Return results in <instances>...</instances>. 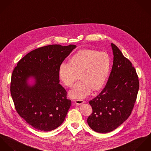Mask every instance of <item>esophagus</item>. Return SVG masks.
Segmentation results:
<instances>
[{
    "mask_svg": "<svg viewBox=\"0 0 151 151\" xmlns=\"http://www.w3.org/2000/svg\"><path fill=\"white\" fill-rule=\"evenodd\" d=\"M75 102L76 103V104H77L78 105H81L84 103V101L83 100H77L75 101Z\"/></svg>",
    "mask_w": 151,
    "mask_h": 151,
    "instance_id": "1",
    "label": "esophagus"
}]
</instances>
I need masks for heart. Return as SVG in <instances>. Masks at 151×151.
<instances>
[{
  "label": "heart",
  "mask_w": 151,
  "mask_h": 151,
  "mask_svg": "<svg viewBox=\"0 0 151 151\" xmlns=\"http://www.w3.org/2000/svg\"><path fill=\"white\" fill-rule=\"evenodd\" d=\"M111 68V59L104 51L81 49L70 58L69 63H62L58 68L60 80L70 87L78 79L79 81L69 91L70 98L81 100L93 91H98L105 83Z\"/></svg>",
  "instance_id": "heart-1"
}]
</instances>
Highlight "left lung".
<instances>
[{
	"label": "left lung",
	"instance_id": "left-lung-1",
	"mask_svg": "<svg viewBox=\"0 0 151 151\" xmlns=\"http://www.w3.org/2000/svg\"><path fill=\"white\" fill-rule=\"evenodd\" d=\"M114 61L106 86L89 101L93 109L87 123L94 132L107 133L127 119L134 107L139 89L136 70L116 45H111Z\"/></svg>",
	"mask_w": 151,
	"mask_h": 151
}]
</instances>
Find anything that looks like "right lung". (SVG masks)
Segmentation results:
<instances>
[{
  "label": "right lung",
  "mask_w": 151,
  "mask_h": 151,
  "mask_svg": "<svg viewBox=\"0 0 151 151\" xmlns=\"http://www.w3.org/2000/svg\"><path fill=\"white\" fill-rule=\"evenodd\" d=\"M76 47L52 45L24 56L12 73L11 95L18 114L35 129L53 130L64 121L71 105L59 83L58 68Z\"/></svg>",
  "instance_id": "right-lung-1"
}]
</instances>
